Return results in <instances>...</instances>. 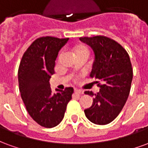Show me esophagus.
<instances>
[{
	"label": "esophagus",
	"mask_w": 148,
	"mask_h": 148,
	"mask_svg": "<svg viewBox=\"0 0 148 148\" xmlns=\"http://www.w3.org/2000/svg\"><path fill=\"white\" fill-rule=\"evenodd\" d=\"M74 93H78V94H82V93H83V91L81 90H78V89H74Z\"/></svg>",
	"instance_id": "1"
}]
</instances>
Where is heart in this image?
I'll list each match as a JSON object with an SVG mask.
<instances>
[{"instance_id": "1", "label": "heart", "mask_w": 148, "mask_h": 148, "mask_svg": "<svg viewBox=\"0 0 148 148\" xmlns=\"http://www.w3.org/2000/svg\"><path fill=\"white\" fill-rule=\"evenodd\" d=\"M82 50H86V48H85V47H79V48H77L76 51H82Z\"/></svg>"}]
</instances>
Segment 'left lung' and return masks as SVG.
Segmentation results:
<instances>
[{"instance_id": "8db88e82", "label": "left lung", "mask_w": 148, "mask_h": 148, "mask_svg": "<svg viewBox=\"0 0 148 148\" xmlns=\"http://www.w3.org/2000/svg\"><path fill=\"white\" fill-rule=\"evenodd\" d=\"M79 40L90 46L94 54L90 76L102 82L98 84L100 91L96 94L85 91L93 97L91 107L84 110L85 115L93 124H109L121 112L130 93L133 72L129 55L108 37H81Z\"/></svg>"}]
</instances>
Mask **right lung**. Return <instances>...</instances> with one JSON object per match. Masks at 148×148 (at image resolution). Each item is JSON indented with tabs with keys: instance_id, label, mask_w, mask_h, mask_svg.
<instances>
[{
	"instance_id": "right-lung-1",
	"label": "right lung",
	"mask_w": 148,
	"mask_h": 148,
	"mask_svg": "<svg viewBox=\"0 0 148 148\" xmlns=\"http://www.w3.org/2000/svg\"><path fill=\"white\" fill-rule=\"evenodd\" d=\"M69 38L46 36L36 39L22 57L18 82L21 98L31 117L45 127L57 126L64 117L74 89H56L52 93L50 78L54 74L55 60Z\"/></svg>"
}]
</instances>
